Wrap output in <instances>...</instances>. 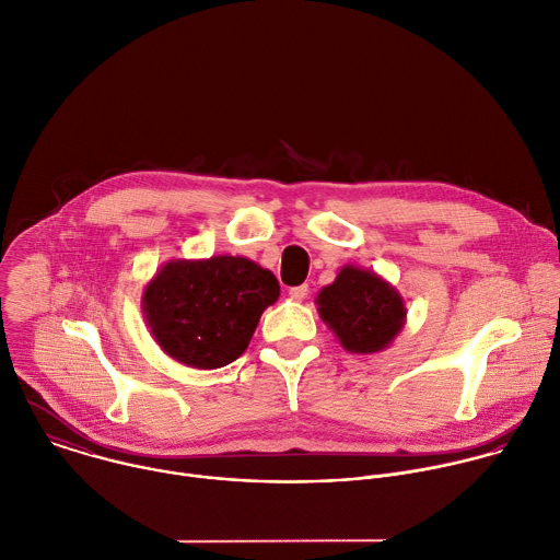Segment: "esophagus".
Returning <instances> with one entry per match:
<instances>
[{
	"label": "esophagus",
	"instance_id": "obj_1",
	"mask_svg": "<svg viewBox=\"0 0 560 560\" xmlns=\"http://www.w3.org/2000/svg\"><path fill=\"white\" fill-rule=\"evenodd\" d=\"M307 292H310V288H307V285H296V288H290V292H288V294H290V299H292V301H299V303H301V301H305V299H307Z\"/></svg>",
	"mask_w": 560,
	"mask_h": 560
}]
</instances>
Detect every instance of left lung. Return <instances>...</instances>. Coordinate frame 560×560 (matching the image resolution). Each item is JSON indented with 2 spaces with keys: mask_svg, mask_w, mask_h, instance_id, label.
I'll return each mask as SVG.
<instances>
[{
  "mask_svg": "<svg viewBox=\"0 0 560 560\" xmlns=\"http://www.w3.org/2000/svg\"><path fill=\"white\" fill-rule=\"evenodd\" d=\"M318 316L349 353L388 349L406 325V301L384 277L347 264L318 296Z\"/></svg>",
  "mask_w": 560,
  "mask_h": 560,
  "instance_id": "1",
  "label": "left lung"
}]
</instances>
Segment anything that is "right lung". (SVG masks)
Returning a JSON list of instances; mask_svg holds the SVG:
<instances>
[{"label": "right lung", "instance_id": "obj_1", "mask_svg": "<svg viewBox=\"0 0 560 560\" xmlns=\"http://www.w3.org/2000/svg\"><path fill=\"white\" fill-rule=\"evenodd\" d=\"M279 294L277 277L240 255L172 259L148 281L141 310L163 353L211 371L246 351L264 310Z\"/></svg>", "mask_w": 560, "mask_h": 560}]
</instances>
